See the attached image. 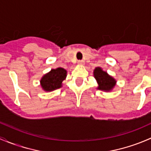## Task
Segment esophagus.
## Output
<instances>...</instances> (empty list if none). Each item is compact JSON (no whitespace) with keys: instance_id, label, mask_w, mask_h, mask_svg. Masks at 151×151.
I'll return each mask as SVG.
<instances>
[{"instance_id":"obj_1","label":"esophagus","mask_w":151,"mask_h":151,"mask_svg":"<svg viewBox=\"0 0 151 151\" xmlns=\"http://www.w3.org/2000/svg\"><path fill=\"white\" fill-rule=\"evenodd\" d=\"M84 63H85V62L83 61V60H78V64H80V65H84Z\"/></svg>"}]
</instances>
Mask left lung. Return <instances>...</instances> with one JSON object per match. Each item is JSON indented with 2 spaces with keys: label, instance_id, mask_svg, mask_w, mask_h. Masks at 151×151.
<instances>
[{
  "label": "left lung",
  "instance_id": "1",
  "mask_svg": "<svg viewBox=\"0 0 151 151\" xmlns=\"http://www.w3.org/2000/svg\"><path fill=\"white\" fill-rule=\"evenodd\" d=\"M93 74L94 77L98 82V89L104 91H109L115 85L116 81L115 79L108 75L106 71H102V69L99 67L95 68Z\"/></svg>",
  "mask_w": 151,
  "mask_h": 151
}]
</instances>
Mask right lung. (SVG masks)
Masks as SVG:
<instances>
[{
    "label": "right lung",
    "mask_w": 151,
    "mask_h": 151,
    "mask_svg": "<svg viewBox=\"0 0 151 151\" xmlns=\"http://www.w3.org/2000/svg\"><path fill=\"white\" fill-rule=\"evenodd\" d=\"M66 77V71L63 68L51 70L41 80V85L46 91H52L60 88L62 82Z\"/></svg>",
    "instance_id": "1"
}]
</instances>
